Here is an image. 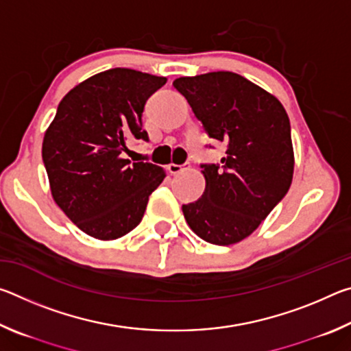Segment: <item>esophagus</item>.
<instances>
[{
    "label": "esophagus",
    "instance_id": "esophagus-1",
    "mask_svg": "<svg viewBox=\"0 0 351 351\" xmlns=\"http://www.w3.org/2000/svg\"><path fill=\"white\" fill-rule=\"evenodd\" d=\"M167 170L170 171L171 175H178V173H181V171L184 170V165H180V164H169V165H167Z\"/></svg>",
    "mask_w": 351,
    "mask_h": 351
}]
</instances>
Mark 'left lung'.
<instances>
[{"mask_svg": "<svg viewBox=\"0 0 351 351\" xmlns=\"http://www.w3.org/2000/svg\"><path fill=\"white\" fill-rule=\"evenodd\" d=\"M173 86L209 138L226 145L221 162L201 164L206 190L182 204L184 217L207 243L234 245L288 193L294 171L288 114L272 94L229 71L180 77Z\"/></svg>", "mask_w": 351, "mask_h": 351, "instance_id": "obj_1", "label": "left lung"}]
</instances>
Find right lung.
<instances>
[{"mask_svg": "<svg viewBox=\"0 0 351 351\" xmlns=\"http://www.w3.org/2000/svg\"><path fill=\"white\" fill-rule=\"evenodd\" d=\"M165 77L114 68L90 77L58 104L46 130L41 156L57 206L83 232L121 239L144 217L148 197L164 181V169L130 162V138L148 142L142 112Z\"/></svg>", "mask_w": 351, "mask_h": 351, "instance_id": "add662e5", "label": "right lung"}]
</instances>
